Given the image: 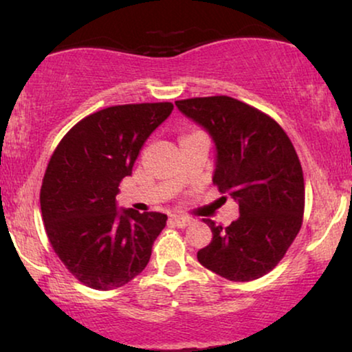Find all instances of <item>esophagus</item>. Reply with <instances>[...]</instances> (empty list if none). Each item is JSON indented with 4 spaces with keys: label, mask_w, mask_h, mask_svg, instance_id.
Here are the masks:
<instances>
[{
    "label": "esophagus",
    "mask_w": 352,
    "mask_h": 352,
    "mask_svg": "<svg viewBox=\"0 0 352 352\" xmlns=\"http://www.w3.org/2000/svg\"><path fill=\"white\" fill-rule=\"evenodd\" d=\"M170 221L175 226H177V228H187V226L192 223L190 218H184V216H177V214H173Z\"/></svg>",
    "instance_id": "34e87169"
}]
</instances>
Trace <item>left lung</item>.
Masks as SVG:
<instances>
[{
  "instance_id": "obj_1",
  "label": "left lung",
  "mask_w": 352,
  "mask_h": 352,
  "mask_svg": "<svg viewBox=\"0 0 352 352\" xmlns=\"http://www.w3.org/2000/svg\"><path fill=\"white\" fill-rule=\"evenodd\" d=\"M175 104L213 139V184L240 213L228 228L205 219L213 240L197 259L228 280L263 277L285 256L305 213V179L290 138L269 115L229 96Z\"/></svg>"
}]
</instances>
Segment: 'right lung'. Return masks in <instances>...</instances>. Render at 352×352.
I'll list each match as a JSON object with an SVG mask.
<instances>
[{"label": "right lung", "mask_w": 352, "mask_h": 352, "mask_svg": "<svg viewBox=\"0 0 352 352\" xmlns=\"http://www.w3.org/2000/svg\"><path fill=\"white\" fill-rule=\"evenodd\" d=\"M171 102L113 105L85 117L62 138L40 192L47 239L86 287L113 290L144 271L166 214L117 210L115 197Z\"/></svg>", "instance_id": "1"}]
</instances>
